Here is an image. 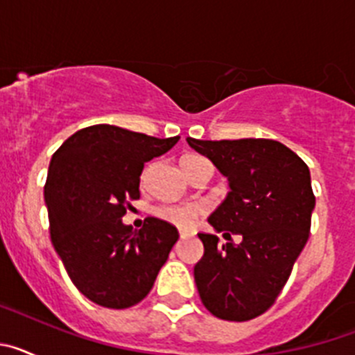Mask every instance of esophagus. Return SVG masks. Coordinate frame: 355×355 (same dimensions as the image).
Returning a JSON list of instances; mask_svg holds the SVG:
<instances>
[{
    "instance_id": "obj_1",
    "label": "esophagus",
    "mask_w": 355,
    "mask_h": 355,
    "mask_svg": "<svg viewBox=\"0 0 355 355\" xmlns=\"http://www.w3.org/2000/svg\"><path fill=\"white\" fill-rule=\"evenodd\" d=\"M190 236H193V234L188 233V231H180V238H181V240H187V238H190Z\"/></svg>"
}]
</instances>
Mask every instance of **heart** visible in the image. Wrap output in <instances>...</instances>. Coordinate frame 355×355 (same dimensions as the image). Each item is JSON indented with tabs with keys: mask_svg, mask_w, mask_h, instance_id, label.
Listing matches in <instances>:
<instances>
[{
	"mask_svg": "<svg viewBox=\"0 0 355 355\" xmlns=\"http://www.w3.org/2000/svg\"><path fill=\"white\" fill-rule=\"evenodd\" d=\"M200 162H208V159L200 158V156H196V155L184 156L183 167L184 171H187V174L190 175L193 165ZM149 172H150V165L144 168L142 184H146L147 178H149ZM153 213H155L158 218H162L163 222L174 225V227L190 231V229L196 227L199 218L205 216V208H202L200 205H196V202H188V205H162V206H156V208L153 209Z\"/></svg>",
	"mask_w": 355,
	"mask_h": 355,
	"instance_id": "heart-1",
	"label": "heart"
}]
</instances>
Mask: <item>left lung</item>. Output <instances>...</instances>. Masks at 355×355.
Segmentation results:
<instances>
[{
  "mask_svg": "<svg viewBox=\"0 0 355 355\" xmlns=\"http://www.w3.org/2000/svg\"><path fill=\"white\" fill-rule=\"evenodd\" d=\"M190 147L229 180L227 199L199 233L205 256L193 268L199 297L213 316L247 322L268 311L290 279L311 229L315 193L306 163L277 140H196ZM231 234H240L238 244Z\"/></svg>",
  "mask_w": 355,
  "mask_h": 355,
  "instance_id": "obj_1",
  "label": "left lung"
}]
</instances>
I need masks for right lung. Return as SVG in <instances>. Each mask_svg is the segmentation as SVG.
Instances as JSON below:
<instances>
[{
  "mask_svg": "<svg viewBox=\"0 0 355 355\" xmlns=\"http://www.w3.org/2000/svg\"><path fill=\"white\" fill-rule=\"evenodd\" d=\"M178 140L96 124L53 155L44 187L53 247L72 284L97 306L142 302L180 238L174 225L155 216L139 231L122 224L131 200L140 199L144 163Z\"/></svg>",
  "mask_w": 355,
  "mask_h": 355,
  "instance_id": "add662e5",
  "label": "right lung"
}]
</instances>
